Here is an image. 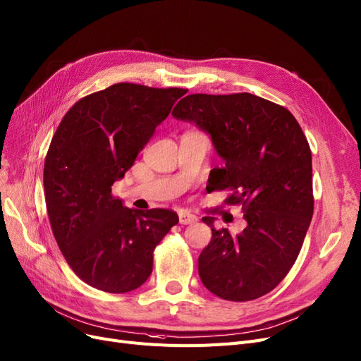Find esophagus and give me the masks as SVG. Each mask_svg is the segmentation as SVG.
<instances>
[{
	"mask_svg": "<svg viewBox=\"0 0 361 361\" xmlns=\"http://www.w3.org/2000/svg\"><path fill=\"white\" fill-rule=\"evenodd\" d=\"M178 220L181 224H192L197 221V217L188 211H178Z\"/></svg>",
	"mask_w": 361,
	"mask_h": 361,
	"instance_id": "obj_1",
	"label": "esophagus"
}]
</instances>
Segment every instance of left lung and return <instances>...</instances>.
I'll use <instances>...</instances> for the list:
<instances>
[{
  "label": "left lung",
  "instance_id": "obj_1",
  "mask_svg": "<svg viewBox=\"0 0 361 361\" xmlns=\"http://www.w3.org/2000/svg\"><path fill=\"white\" fill-rule=\"evenodd\" d=\"M172 116L207 132L224 166L212 190L231 189L245 229L216 231L199 256L204 286L224 300L257 299L295 264L314 212L312 156L302 128L284 106L251 93L183 98Z\"/></svg>",
  "mask_w": 361,
  "mask_h": 361
}]
</instances>
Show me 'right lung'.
I'll list each match as a JSON object with an SVG mask.
<instances>
[{
	"mask_svg": "<svg viewBox=\"0 0 361 361\" xmlns=\"http://www.w3.org/2000/svg\"><path fill=\"white\" fill-rule=\"evenodd\" d=\"M188 90L117 83L77 101L51 138L44 199L59 250L74 274L106 293L142 286L153 251L177 212L126 208L111 195L154 129Z\"/></svg>",
	"mask_w": 361,
	"mask_h": 361,
	"instance_id": "right-lung-1",
	"label": "right lung"
}]
</instances>
